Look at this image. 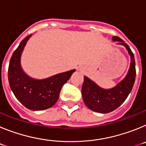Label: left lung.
I'll return each mask as SVG.
<instances>
[{"instance_id": "obj_1", "label": "left lung", "mask_w": 146, "mask_h": 146, "mask_svg": "<svg viewBox=\"0 0 146 146\" xmlns=\"http://www.w3.org/2000/svg\"><path fill=\"white\" fill-rule=\"evenodd\" d=\"M112 38L113 42H118L117 44L126 47L131 58V63L126 77L111 88H102L85 76L82 87V99L86 106L96 113H108L117 109L131 92L136 77L135 57L129 45L119 37L113 36Z\"/></svg>"}]
</instances>
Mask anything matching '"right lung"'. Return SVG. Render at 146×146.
I'll use <instances>...</instances> for the list:
<instances>
[{
    "label": "right lung",
    "instance_id": "add662e5",
    "mask_svg": "<svg viewBox=\"0 0 146 146\" xmlns=\"http://www.w3.org/2000/svg\"><path fill=\"white\" fill-rule=\"evenodd\" d=\"M31 36L25 37L13 53L9 66L8 77L10 88L18 101L28 109L38 111L48 109L57 102L62 87L75 69L42 80L28 76L22 68L21 55Z\"/></svg>",
    "mask_w": 146,
    "mask_h": 146
}]
</instances>
